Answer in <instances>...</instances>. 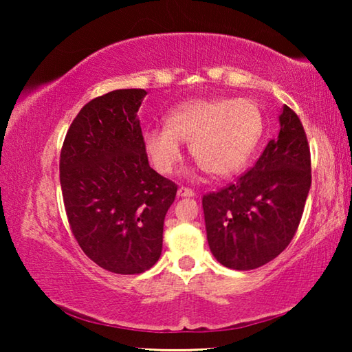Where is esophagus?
<instances>
[{"mask_svg": "<svg viewBox=\"0 0 352 352\" xmlns=\"http://www.w3.org/2000/svg\"><path fill=\"white\" fill-rule=\"evenodd\" d=\"M178 195H180V197H194L195 194H194L192 189L182 186V188H178Z\"/></svg>", "mask_w": 352, "mask_h": 352, "instance_id": "34e87169", "label": "esophagus"}]
</instances>
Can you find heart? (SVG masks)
Wrapping results in <instances>:
<instances>
[{"label": "heart", "mask_w": 352, "mask_h": 352, "mask_svg": "<svg viewBox=\"0 0 352 352\" xmlns=\"http://www.w3.org/2000/svg\"><path fill=\"white\" fill-rule=\"evenodd\" d=\"M264 133L259 107L248 99H199L172 110L166 127L144 133V151L153 169L169 175L182 162L180 141L189 142L194 162L212 177L239 172Z\"/></svg>", "instance_id": "obj_1"}]
</instances>
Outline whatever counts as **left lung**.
I'll list each match as a JSON object with an SVG mask.
<instances>
[{"label": "left lung", "instance_id": "obj_1", "mask_svg": "<svg viewBox=\"0 0 352 352\" xmlns=\"http://www.w3.org/2000/svg\"><path fill=\"white\" fill-rule=\"evenodd\" d=\"M311 182L305 127L284 105L279 133L253 168L201 199L214 258L234 270L258 269L275 259L294 239Z\"/></svg>", "mask_w": 352, "mask_h": 352}]
</instances>
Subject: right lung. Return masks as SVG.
<instances>
[{
  "mask_svg": "<svg viewBox=\"0 0 352 352\" xmlns=\"http://www.w3.org/2000/svg\"><path fill=\"white\" fill-rule=\"evenodd\" d=\"M146 91L115 90L83 105L60 152L63 205L74 239L119 275L151 269L177 184L148 166L138 111Z\"/></svg>",
  "mask_w": 352,
  "mask_h": 352,
  "instance_id": "add662e5",
  "label": "right lung"
}]
</instances>
